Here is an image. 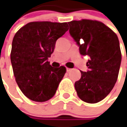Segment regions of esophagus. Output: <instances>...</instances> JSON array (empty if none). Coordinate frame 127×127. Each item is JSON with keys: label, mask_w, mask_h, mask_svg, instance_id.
<instances>
[{"label": "esophagus", "mask_w": 127, "mask_h": 127, "mask_svg": "<svg viewBox=\"0 0 127 127\" xmlns=\"http://www.w3.org/2000/svg\"><path fill=\"white\" fill-rule=\"evenodd\" d=\"M71 71V68H66V71H67V72H70Z\"/></svg>", "instance_id": "obj_1"}]
</instances>
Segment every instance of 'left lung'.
<instances>
[{"instance_id":"1","label":"left lung","mask_w":127,"mask_h":127,"mask_svg":"<svg viewBox=\"0 0 127 127\" xmlns=\"http://www.w3.org/2000/svg\"><path fill=\"white\" fill-rule=\"evenodd\" d=\"M80 54L90 56L87 72L75 83L77 95L88 103H97L111 92L117 82L122 54L118 37L102 22L81 20L68 22Z\"/></svg>"}]
</instances>
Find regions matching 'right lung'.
<instances>
[{
    "mask_svg": "<svg viewBox=\"0 0 127 127\" xmlns=\"http://www.w3.org/2000/svg\"><path fill=\"white\" fill-rule=\"evenodd\" d=\"M68 27L67 22H32L15 34L10 53L13 73L20 89L30 100L42 102L55 95L66 69L52 67L48 58Z\"/></svg>",
    "mask_w": 127,
    "mask_h": 127,
    "instance_id": "1",
    "label": "right lung"
}]
</instances>
